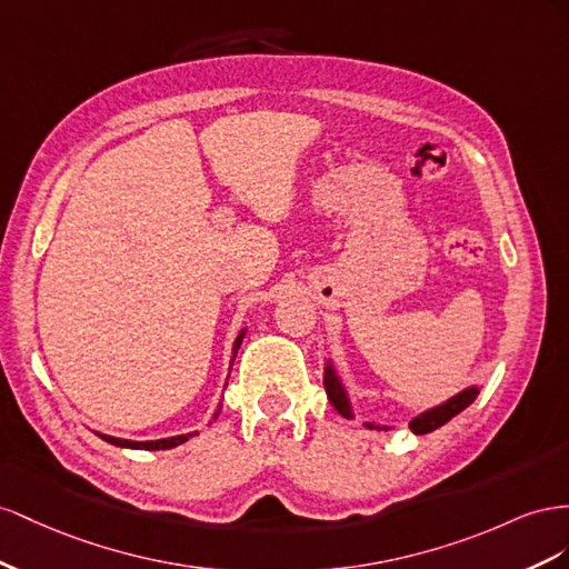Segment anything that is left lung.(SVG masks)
I'll list each match as a JSON object with an SVG mask.
<instances>
[{"mask_svg":"<svg viewBox=\"0 0 569 569\" xmlns=\"http://www.w3.org/2000/svg\"><path fill=\"white\" fill-rule=\"evenodd\" d=\"M323 386H327V396H329L333 408H336L340 415L350 419V417H352L350 400H348V396H346V391H343V386H340V381H338V377H336V371H333L331 362L327 365V371H323ZM477 396H479V391H477L475 386H472V388H465V391L458 393L456 398H450V400H446L443 405H438V408H431V410H427V412H421L419 417H415V419L410 421V429L419 436V433H429V431H433V429H438V427H443L446 421H450L452 417L460 415L465 408H469V405L475 402ZM367 427H369V429H388V427H377V425H367Z\"/></svg>","mask_w":569,"mask_h":569,"instance_id":"1","label":"left lung"}]
</instances>
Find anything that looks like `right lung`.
I'll return each instance as SVG.
<instances>
[{"instance_id": "obj_1", "label": "right lung", "mask_w": 569, "mask_h": 569, "mask_svg": "<svg viewBox=\"0 0 569 569\" xmlns=\"http://www.w3.org/2000/svg\"><path fill=\"white\" fill-rule=\"evenodd\" d=\"M242 336H246V331H240V336L236 338V343H233V357H231V365H233V360H236V352H238V348H240V343H242ZM219 417V412L214 415V419ZM198 433V431H194ZM194 433H183V436H171V438H161V441H126V438H113V436H104V433H100L107 443H113V446H119V448H136V450H167V448H176V446H181V443H186L190 436H194Z\"/></svg>"}]
</instances>
